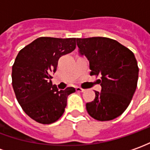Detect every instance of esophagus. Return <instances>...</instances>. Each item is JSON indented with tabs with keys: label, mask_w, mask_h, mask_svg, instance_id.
I'll return each instance as SVG.
<instances>
[{
	"label": "esophagus",
	"mask_w": 150,
	"mask_h": 150,
	"mask_svg": "<svg viewBox=\"0 0 150 150\" xmlns=\"http://www.w3.org/2000/svg\"><path fill=\"white\" fill-rule=\"evenodd\" d=\"M76 90H77V91H79V92H83L85 91L84 89H82L81 87H76Z\"/></svg>",
	"instance_id": "obj_1"
}]
</instances>
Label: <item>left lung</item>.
Returning <instances> with one entry per match:
<instances>
[{
    "mask_svg": "<svg viewBox=\"0 0 150 150\" xmlns=\"http://www.w3.org/2000/svg\"><path fill=\"white\" fill-rule=\"evenodd\" d=\"M81 55L89 61L90 75L99 76L101 91L86 104L92 118L106 121L118 117L129 105L136 90L139 68L134 55L116 40L105 37L77 39Z\"/></svg>",
    "mask_w": 150,
    "mask_h": 150,
    "instance_id": "8db88e82",
    "label": "left lung"
}]
</instances>
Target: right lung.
Segmentation results:
<instances>
[{"label": "right lung", "instance_id": "1", "mask_svg": "<svg viewBox=\"0 0 150 150\" xmlns=\"http://www.w3.org/2000/svg\"><path fill=\"white\" fill-rule=\"evenodd\" d=\"M76 38L40 37L21 49L12 66V86L16 99L27 115L41 124H51L63 115L68 95L53 85L52 74L58 61L76 48Z\"/></svg>", "mask_w": 150, "mask_h": 150}]
</instances>
